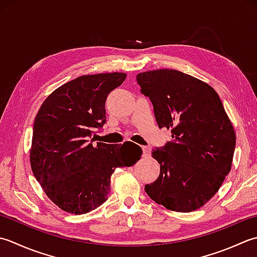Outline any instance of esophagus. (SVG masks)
<instances>
[{
    "label": "esophagus",
    "instance_id": "esophagus-1",
    "mask_svg": "<svg viewBox=\"0 0 257 257\" xmlns=\"http://www.w3.org/2000/svg\"><path fill=\"white\" fill-rule=\"evenodd\" d=\"M142 150H143V158H148L151 154V150L149 146H142Z\"/></svg>",
    "mask_w": 257,
    "mask_h": 257
}]
</instances>
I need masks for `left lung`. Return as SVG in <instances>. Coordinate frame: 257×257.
I'll list each match as a JSON object with an SVG mask.
<instances>
[{
  "label": "left lung",
  "instance_id": "obj_1",
  "mask_svg": "<svg viewBox=\"0 0 257 257\" xmlns=\"http://www.w3.org/2000/svg\"><path fill=\"white\" fill-rule=\"evenodd\" d=\"M136 81L153 104L159 127L171 128L173 139L152 152L160 175L145 185L146 194L171 211H195L231 171L233 125L215 90L196 77L163 69L139 73Z\"/></svg>",
  "mask_w": 257,
  "mask_h": 257
}]
</instances>
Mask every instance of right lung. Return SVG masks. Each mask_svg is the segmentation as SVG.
I'll use <instances>...</instances> for the list:
<instances>
[{
    "label": "right lung",
    "mask_w": 257,
    "mask_h": 257,
    "mask_svg": "<svg viewBox=\"0 0 257 257\" xmlns=\"http://www.w3.org/2000/svg\"><path fill=\"white\" fill-rule=\"evenodd\" d=\"M126 78L125 73L82 75L52 92L34 119L30 161L36 181L55 205L72 214L101 206L116 167L132 166L142 149L97 142L94 128L106 122L105 101Z\"/></svg>",
    "instance_id": "obj_1"
}]
</instances>
